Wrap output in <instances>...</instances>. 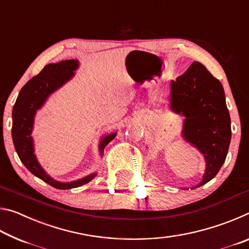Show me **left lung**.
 I'll list each match as a JSON object with an SVG mask.
<instances>
[{
    "mask_svg": "<svg viewBox=\"0 0 249 249\" xmlns=\"http://www.w3.org/2000/svg\"><path fill=\"white\" fill-rule=\"evenodd\" d=\"M170 108L182 114V137L203 155L205 172L195 188L209 182L225 161L231 142V117L221 82L200 62L170 83Z\"/></svg>",
    "mask_w": 249,
    "mask_h": 249,
    "instance_id": "1",
    "label": "left lung"
}]
</instances>
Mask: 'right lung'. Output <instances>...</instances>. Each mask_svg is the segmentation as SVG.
I'll list each match as a JSON object with an SVG mask.
<instances>
[{"mask_svg":"<svg viewBox=\"0 0 249 249\" xmlns=\"http://www.w3.org/2000/svg\"><path fill=\"white\" fill-rule=\"evenodd\" d=\"M79 67L78 60H64L57 64H49L40 71L39 74L32 78L22 88L18 100L13 107V126H12V138L14 147L20 161L32 172L34 176L45 181L46 183L60 190H67L86 184L94 178L96 174H91L82 179L71 181V182H60L53 179L39 165L36 155L34 154V142L32 137L34 117L43 107L48 96L64 86L66 82L74 75V70ZM116 136V133L104 136L99 145L100 154L109 142Z\"/></svg>","mask_w":249,"mask_h":249,"instance_id":"add662e5","label":"right lung"}]
</instances>
